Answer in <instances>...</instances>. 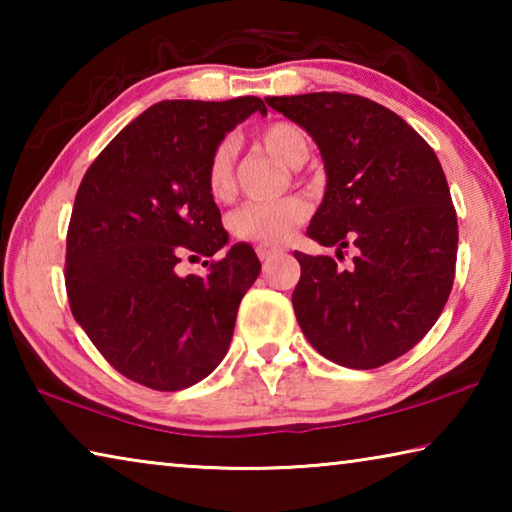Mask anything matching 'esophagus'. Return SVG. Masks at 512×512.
I'll use <instances>...</instances> for the list:
<instances>
[{"label":"esophagus","instance_id":"34e87169","mask_svg":"<svg viewBox=\"0 0 512 512\" xmlns=\"http://www.w3.org/2000/svg\"><path fill=\"white\" fill-rule=\"evenodd\" d=\"M257 257L262 259V262H268V259H273V257H277L282 253V248H275V246H264V244H259L257 248Z\"/></svg>","mask_w":512,"mask_h":512}]
</instances>
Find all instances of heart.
Returning <instances> with one entry per match:
<instances>
[{"label":"heart","mask_w":512,"mask_h":512,"mask_svg":"<svg viewBox=\"0 0 512 512\" xmlns=\"http://www.w3.org/2000/svg\"><path fill=\"white\" fill-rule=\"evenodd\" d=\"M253 142L271 158L280 160L287 167H298L305 162L309 144L298 126L289 121H271L253 133ZM235 144L221 142L212 151L205 169L207 192L216 203H225L235 196ZM309 219V205L298 196L282 198L273 203H248L230 214L228 228L232 235L253 244L277 246L293 237L302 223Z\"/></svg>","instance_id":"obj_1"}]
</instances>
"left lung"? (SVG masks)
<instances>
[{"instance_id":"8db88e82","label":"left lung","mask_w":512,"mask_h":512,"mask_svg":"<svg viewBox=\"0 0 512 512\" xmlns=\"http://www.w3.org/2000/svg\"><path fill=\"white\" fill-rule=\"evenodd\" d=\"M268 106L314 137L327 189L307 235L357 248L334 257L293 253L300 280L291 302L302 334L325 359L370 370L422 341L452 293L458 223L431 146L379 103L359 94L268 97Z\"/></svg>"}]
</instances>
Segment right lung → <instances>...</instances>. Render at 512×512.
Here are the masks:
<instances>
[{"mask_svg": "<svg viewBox=\"0 0 512 512\" xmlns=\"http://www.w3.org/2000/svg\"><path fill=\"white\" fill-rule=\"evenodd\" d=\"M262 99L160 101L90 164L67 228L69 309L103 359L153 391L205 379L230 348L241 298L262 264L228 244L207 192L212 151ZM183 256H210L207 276L177 275Z\"/></svg>", "mask_w": 512, "mask_h": 512, "instance_id": "right-lung-1", "label": "right lung"}]
</instances>
